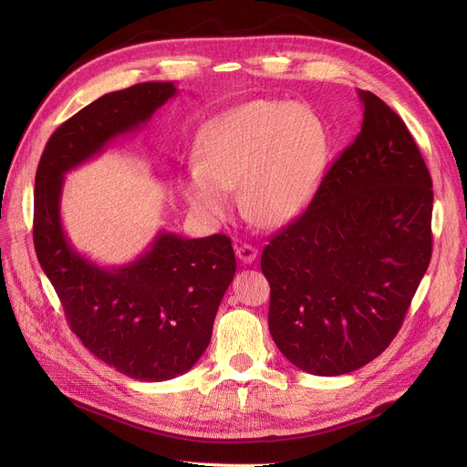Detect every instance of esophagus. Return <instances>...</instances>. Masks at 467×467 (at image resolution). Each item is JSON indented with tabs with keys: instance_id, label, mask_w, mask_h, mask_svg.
Segmentation results:
<instances>
[{
	"instance_id": "1",
	"label": "esophagus",
	"mask_w": 467,
	"mask_h": 467,
	"mask_svg": "<svg viewBox=\"0 0 467 467\" xmlns=\"http://www.w3.org/2000/svg\"><path fill=\"white\" fill-rule=\"evenodd\" d=\"M236 257L244 263V265H252L257 259V248L250 246V244H242V246L236 248Z\"/></svg>"
}]
</instances>
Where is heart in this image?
Returning a JSON list of instances; mask_svg holds the SVG:
<instances>
[{"instance_id":"heart-1","label":"heart","mask_w":467,"mask_h":467,"mask_svg":"<svg viewBox=\"0 0 467 467\" xmlns=\"http://www.w3.org/2000/svg\"><path fill=\"white\" fill-rule=\"evenodd\" d=\"M326 130L308 108L273 100L242 104L204 130L196 166L182 178L194 213L221 219L240 185L242 208L263 225H285L312 201L326 164Z\"/></svg>"}]
</instances>
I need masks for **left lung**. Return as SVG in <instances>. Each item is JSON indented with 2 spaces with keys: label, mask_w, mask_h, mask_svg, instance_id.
Returning a JSON list of instances; mask_svg holds the SVG:
<instances>
[{
  "label": "left lung",
  "mask_w": 467,
  "mask_h": 467,
  "mask_svg": "<svg viewBox=\"0 0 467 467\" xmlns=\"http://www.w3.org/2000/svg\"><path fill=\"white\" fill-rule=\"evenodd\" d=\"M358 96L361 132L261 255L268 331L317 377L352 373L388 348L431 259L426 162L394 109L369 90Z\"/></svg>",
  "instance_id": "left-lung-1"
}]
</instances>
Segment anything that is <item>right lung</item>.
Wrapping results in <instances>:
<instances>
[{
    "label": "right lung",
    "mask_w": 467,
    "mask_h": 467,
    "mask_svg": "<svg viewBox=\"0 0 467 467\" xmlns=\"http://www.w3.org/2000/svg\"><path fill=\"white\" fill-rule=\"evenodd\" d=\"M176 94L174 83H140L98 98L57 129L36 174L34 246L71 331L115 371L147 382L187 373L208 348L236 273L231 238L159 231L134 261L102 266L73 246L60 204L67 171L138 132Z\"/></svg>",
    "instance_id": "add662e5"
}]
</instances>
